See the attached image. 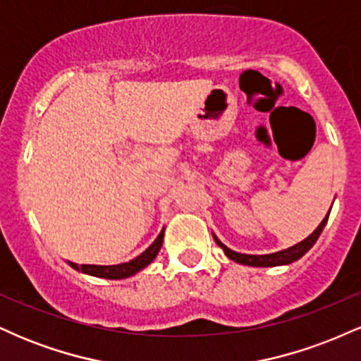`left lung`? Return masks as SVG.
<instances>
[{
	"mask_svg": "<svg viewBox=\"0 0 361 361\" xmlns=\"http://www.w3.org/2000/svg\"><path fill=\"white\" fill-rule=\"evenodd\" d=\"M327 217H329V214L326 215L324 221L317 226V229L314 231L312 234L309 235V238H305L304 241H300L299 244H295V246L288 247V250H283V251H279V252H273V255H261V256H256V255H241V252H235L233 250H229L227 246H224V244L219 241L217 238H215V243L219 244V246L222 247L224 252L227 255V258H231L233 261H238V263L241 264H250V267H276V264H287V263H292V261L302 258V256L307 252L310 247L314 246L317 241V238L321 235L322 229H324L326 222H327Z\"/></svg>",
	"mask_w": 361,
	"mask_h": 361,
	"instance_id": "8db88e82",
	"label": "left lung"
}]
</instances>
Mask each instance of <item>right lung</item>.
Wrapping results in <instances>:
<instances>
[{
    "instance_id": "right-lung-1",
    "label": "right lung",
    "mask_w": 361,
    "mask_h": 361,
    "mask_svg": "<svg viewBox=\"0 0 361 361\" xmlns=\"http://www.w3.org/2000/svg\"><path fill=\"white\" fill-rule=\"evenodd\" d=\"M163 235L164 231H161V234L157 235L156 241L147 247L142 255L137 256L135 259H130L128 263L122 264H114V267H98V264H81V267H76V264L71 263L73 268L80 270L82 273H88V275L100 276V279H110V280H118V279H127V276L134 275L142 268H146L152 259L156 258V255L161 250V244H163Z\"/></svg>"
}]
</instances>
